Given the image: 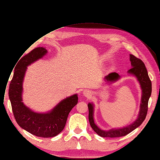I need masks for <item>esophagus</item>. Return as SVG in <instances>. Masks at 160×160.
<instances>
[{
	"label": "esophagus",
	"mask_w": 160,
	"mask_h": 160,
	"mask_svg": "<svg viewBox=\"0 0 160 160\" xmlns=\"http://www.w3.org/2000/svg\"><path fill=\"white\" fill-rule=\"evenodd\" d=\"M91 93L92 92L89 90H85L83 91V95L86 97H90L91 96Z\"/></svg>",
	"instance_id": "esophagus-1"
}]
</instances>
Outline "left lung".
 Segmentation results:
<instances>
[{
  "label": "left lung",
  "mask_w": 160,
  "mask_h": 160,
  "mask_svg": "<svg viewBox=\"0 0 160 160\" xmlns=\"http://www.w3.org/2000/svg\"><path fill=\"white\" fill-rule=\"evenodd\" d=\"M130 61L131 62L130 68L128 70V75H132L137 79L139 83L140 88L142 89V98L139 106V111L137 118L133 123L130 125L118 128H111L108 130H104L100 128L94 122V105L92 102H89L88 104L89 115L88 119L91 127L101 137L104 138H118L125 136L130 133L132 131L135 130L145 120L148 110V102L151 96L152 92V82L149 79L147 68L143 62L138 59L134 55L130 54ZM121 76L116 73L112 72L105 77L106 82H114L118 81Z\"/></svg>",
  "instance_id": "left-lung-1"
}]
</instances>
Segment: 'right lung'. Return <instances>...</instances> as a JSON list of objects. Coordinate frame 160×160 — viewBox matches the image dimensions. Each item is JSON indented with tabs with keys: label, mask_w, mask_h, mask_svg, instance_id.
Listing matches in <instances>:
<instances>
[{
	"label": "right lung",
	"mask_w": 160,
	"mask_h": 160,
	"mask_svg": "<svg viewBox=\"0 0 160 160\" xmlns=\"http://www.w3.org/2000/svg\"><path fill=\"white\" fill-rule=\"evenodd\" d=\"M47 53L46 48L38 47L22 57L15 67L9 88V98L17 123L27 132L42 138L54 137L61 132L70 112L78 102V96L75 93L44 113L35 112L24 104L22 86L27 67L42 59Z\"/></svg>",
	"instance_id": "1"
}]
</instances>
